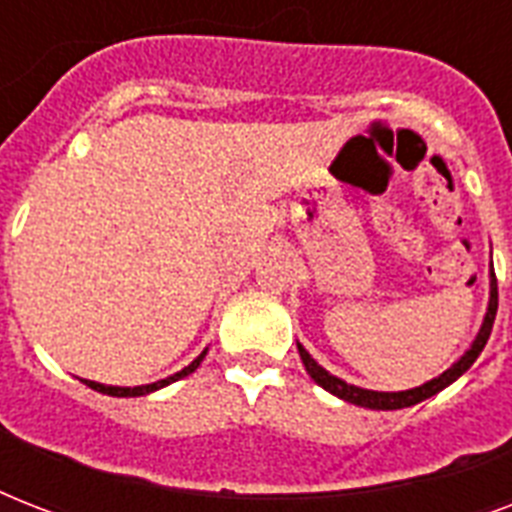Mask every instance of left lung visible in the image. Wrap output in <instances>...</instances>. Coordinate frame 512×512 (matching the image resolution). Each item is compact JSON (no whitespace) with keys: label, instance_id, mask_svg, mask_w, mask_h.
<instances>
[{"label":"left lung","instance_id":"obj_1","mask_svg":"<svg viewBox=\"0 0 512 512\" xmlns=\"http://www.w3.org/2000/svg\"><path fill=\"white\" fill-rule=\"evenodd\" d=\"M492 281H489V308H486V316H484V324L478 329L476 340L470 345L465 353H462L457 361H454L444 374H438L433 380H428L425 385L420 388H412V390H398V393H385V390H366V388H358V385H350V382L340 380L335 374H329L324 366L316 361V358L308 353V350L297 342V350H300V358H303L305 364V372L311 374V380L316 385H321L324 390H329L332 396L342 398V401H348V404H356V406H364V409H380V412H390V409H404V406H414L425 401V398L436 396L438 390H444L446 385H452L457 377L468 372L473 361L481 356V350H484L486 340L492 335V327H494V316H497V279H494V268H492Z\"/></svg>","mask_w":512,"mask_h":512}]
</instances>
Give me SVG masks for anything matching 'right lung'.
I'll list each match as a JSON object with an SVG mask.
<instances>
[{"label":"right lung","mask_w":512,"mask_h":512,"mask_svg":"<svg viewBox=\"0 0 512 512\" xmlns=\"http://www.w3.org/2000/svg\"><path fill=\"white\" fill-rule=\"evenodd\" d=\"M204 356H207V350H201L199 356L193 358L191 364L185 366V369H180V372H175L172 377H167V380H159V382H151V385H135V388H119V385H103V382H95V380H82L87 388L98 390V393H106V396H116V398H132V396H148V393H154V390L164 388V385H170V382L180 380V377H188L191 372H196L199 369V364L204 361Z\"/></svg>","instance_id":"obj_1"}]
</instances>
